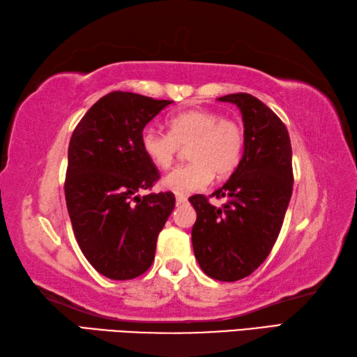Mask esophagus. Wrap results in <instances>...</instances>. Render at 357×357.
I'll use <instances>...</instances> for the list:
<instances>
[{
	"label": "esophagus",
	"instance_id": "esophagus-1",
	"mask_svg": "<svg viewBox=\"0 0 357 357\" xmlns=\"http://www.w3.org/2000/svg\"><path fill=\"white\" fill-rule=\"evenodd\" d=\"M185 201H187V197H184V195H178V197H176V206L184 204Z\"/></svg>",
	"mask_w": 357,
	"mask_h": 357
}]
</instances>
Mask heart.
<instances>
[{
  "label": "heart",
  "instance_id": "1",
  "mask_svg": "<svg viewBox=\"0 0 357 357\" xmlns=\"http://www.w3.org/2000/svg\"><path fill=\"white\" fill-rule=\"evenodd\" d=\"M170 132L145 128L140 146L153 165L168 170L179 146L189 145L190 164L168 173L162 185L176 195H189L206 189L213 173L226 178L241 164L245 150V129L241 121L225 119L209 109H189L168 119Z\"/></svg>",
  "mask_w": 357,
  "mask_h": 357
}]
</instances>
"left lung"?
Listing matches in <instances>:
<instances>
[{"instance_id": "obj_1", "label": "left lung", "mask_w": 357, "mask_h": 357, "mask_svg": "<svg viewBox=\"0 0 357 357\" xmlns=\"http://www.w3.org/2000/svg\"><path fill=\"white\" fill-rule=\"evenodd\" d=\"M242 112L245 150L241 164L211 197L226 198L222 207L204 195L189 201L197 211L193 252L213 280L232 282L250 276L280 236L294 189L287 128L270 107L250 93L220 96Z\"/></svg>"}]
</instances>
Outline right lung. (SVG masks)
Listing matches in <instances>:
<instances>
[{
  "mask_svg": "<svg viewBox=\"0 0 357 357\" xmlns=\"http://www.w3.org/2000/svg\"><path fill=\"white\" fill-rule=\"evenodd\" d=\"M168 100L111 92L89 109L71 134L66 201L77 245L109 280L125 281L151 267L159 232L174 209L172 192L148 193L159 170L140 134Z\"/></svg>",
  "mask_w": 357,
  "mask_h": 357,
  "instance_id": "1",
  "label": "right lung"
}]
</instances>
